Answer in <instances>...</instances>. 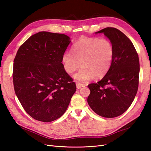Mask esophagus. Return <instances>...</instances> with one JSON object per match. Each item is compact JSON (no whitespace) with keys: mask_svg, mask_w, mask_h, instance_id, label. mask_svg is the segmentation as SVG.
Returning <instances> with one entry per match:
<instances>
[{"mask_svg":"<svg viewBox=\"0 0 151 151\" xmlns=\"http://www.w3.org/2000/svg\"><path fill=\"white\" fill-rule=\"evenodd\" d=\"M76 86H77V88L79 89H81V88H83V87H84V84H82L81 83H76Z\"/></svg>","mask_w":151,"mask_h":151,"instance_id":"34e87169","label":"esophagus"}]
</instances>
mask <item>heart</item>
<instances>
[{
    "label": "heart",
    "mask_w": 151,
    "mask_h": 151,
    "mask_svg": "<svg viewBox=\"0 0 151 151\" xmlns=\"http://www.w3.org/2000/svg\"><path fill=\"white\" fill-rule=\"evenodd\" d=\"M72 53H63L62 58L63 68L68 74H72L81 65V69L74 77L86 82L94 77L101 78L107 74L114 57V48L107 39L85 38L74 44Z\"/></svg>",
    "instance_id": "1"
}]
</instances>
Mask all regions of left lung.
<instances>
[{
  "mask_svg": "<svg viewBox=\"0 0 151 151\" xmlns=\"http://www.w3.org/2000/svg\"><path fill=\"white\" fill-rule=\"evenodd\" d=\"M104 33L114 48L109 70L103 78L88 86V103L98 115L114 118L125 112L137 93L140 71L138 53L130 39L116 28L108 27L96 33Z\"/></svg>",
  "mask_w": 151,
  "mask_h": 151,
  "instance_id": "obj_1",
  "label": "left lung"
}]
</instances>
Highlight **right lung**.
Wrapping results in <instances>:
<instances>
[{"instance_id":"right-lung-1","label":"right lung","mask_w":151,"mask_h":151,"mask_svg":"<svg viewBox=\"0 0 151 151\" xmlns=\"http://www.w3.org/2000/svg\"><path fill=\"white\" fill-rule=\"evenodd\" d=\"M70 42L64 34L41 31L17 50L12 72L15 93L36 120L50 122L62 116L76 92V83L62 63Z\"/></svg>"}]
</instances>
